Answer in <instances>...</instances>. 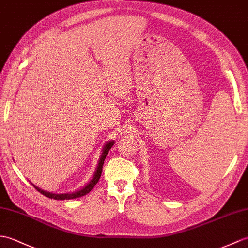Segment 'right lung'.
<instances>
[{
    "instance_id": "obj_1",
    "label": "right lung",
    "mask_w": 248,
    "mask_h": 248,
    "mask_svg": "<svg viewBox=\"0 0 248 248\" xmlns=\"http://www.w3.org/2000/svg\"><path fill=\"white\" fill-rule=\"evenodd\" d=\"M113 145H114V141L108 142L107 145L105 146V148H103L102 155H101V157H100L99 164H98L97 170H96V172H95V175H94V177H93V180H92V181L90 182L89 185H86L83 189L79 190V191L74 192V193L56 194V193H50V192H47V191H44V190H41V189L36 187V186H33V187L36 188L40 193H42L43 195H45V197H47V198H49V199H54V200H70V199H76V198L83 197V195H85L86 193H89V192L91 191V190L95 187V185L98 183V181H99V178H100V176H101V172H102L103 163H105V159H106L107 154H108V151H110V149L112 148Z\"/></svg>"
}]
</instances>
